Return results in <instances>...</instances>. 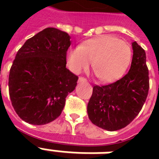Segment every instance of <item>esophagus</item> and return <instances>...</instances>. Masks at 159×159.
I'll use <instances>...</instances> for the list:
<instances>
[{
  "instance_id": "1",
  "label": "esophagus",
  "mask_w": 159,
  "mask_h": 159,
  "mask_svg": "<svg viewBox=\"0 0 159 159\" xmlns=\"http://www.w3.org/2000/svg\"><path fill=\"white\" fill-rule=\"evenodd\" d=\"M78 82H87V79L85 78V77H80L79 79H78Z\"/></svg>"
}]
</instances>
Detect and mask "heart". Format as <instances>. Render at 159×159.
<instances>
[{
	"label": "heart",
	"instance_id": "heart-1",
	"mask_svg": "<svg viewBox=\"0 0 159 159\" xmlns=\"http://www.w3.org/2000/svg\"><path fill=\"white\" fill-rule=\"evenodd\" d=\"M129 43L111 35H102L84 41L68 51L67 63L74 73L87 69L92 63L101 81L111 82L123 76L130 62Z\"/></svg>",
	"mask_w": 159,
	"mask_h": 159
}]
</instances>
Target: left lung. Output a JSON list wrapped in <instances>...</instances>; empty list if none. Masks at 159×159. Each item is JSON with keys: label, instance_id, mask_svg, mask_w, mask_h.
<instances>
[{"label": "left lung", "instance_id": "1", "mask_svg": "<svg viewBox=\"0 0 159 159\" xmlns=\"http://www.w3.org/2000/svg\"><path fill=\"white\" fill-rule=\"evenodd\" d=\"M130 68L120 79L105 86H94L87 114L95 125L108 131L125 128L138 116L148 97V69L143 48L132 43Z\"/></svg>", "mask_w": 159, "mask_h": 159}]
</instances>
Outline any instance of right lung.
<instances>
[{
	"label": "right lung",
	"mask_w": 159,
	"mask_h": 159,
	"mask_svg": "<svg viewBox=\"0 0 159 159\" xmlns=\"http://www.w3.org/2000/svg\"><path fill=\"white\" fill-rule=\"evenodd\" d=\"M70 36L46 28L18 50L9 74V94L20 118L31 125L52 122L61 115L78 77L66 67Z\"/></svg>",
	"instance_id": "1"
}]
</instances>
